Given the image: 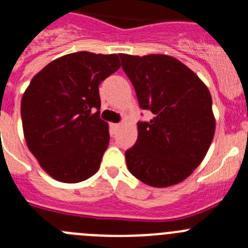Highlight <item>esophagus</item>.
Listing matches in <instances>:
<instances>
[{
  "mask_svg": "<svg viewBox=\"0 0 248 248\" xmlns=\"http://www.w3.org/2000/svg\"><path fill=\"white\" fill-rule=\"evenodd\" d=\"M120 124H111V129H112V132H116L117 129H119Z\"/></svg>",
  "mask_w": 248,
  "mask_h": 248,
  "instance_id": "obj_1",
  "label": "esophagus"
}]
</instances>
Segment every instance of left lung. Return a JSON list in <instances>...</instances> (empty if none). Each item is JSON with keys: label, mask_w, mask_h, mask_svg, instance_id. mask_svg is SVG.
<instances>
[{"label": "left lung", "mask_w": 248, "mask_h": 248, "mask_svg": "<svg viewBox=\"0 0 248 248\" xmlns=\"http://www.w3.org/2000/svg\"><path fill=\"white\" fill-rule=\"evenodd\" d=\"M142 110L135 146L126 151L127 168L155 188L183 182L204 159L215 133L210 91L182 62L169 55L119 54Z\"/></svg>", "instance_id": "8db88e82"}]
</instances>
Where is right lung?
Masks as SVG:
<instances>
[{
  "label": "right lung",
  "instance_id": "right-lung-1",
  "mask_svg": "<svg viewBox=\"0 0 248 248\" xmlns=\"http://www.w3.org/2000/svg\"><path fill=\"white\" fill-rule=\"evenodd\" d=\"M120 65L116 54L71 53L42 69L24 91L27 146L55 180L79 183L99 170L110 142L100 119L99 85Z\"/></svg>",
  "mask_w": 248,
  "mask_h": 248
}]
</instances>
